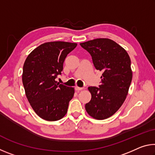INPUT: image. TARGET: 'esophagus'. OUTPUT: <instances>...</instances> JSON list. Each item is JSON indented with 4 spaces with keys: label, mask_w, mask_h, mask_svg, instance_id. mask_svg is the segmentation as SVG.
Returning a JSON list of instances; mask_svg holds the SVG:
<instances>
[{
    "label": "esophagus",
    "mask_w": 155,
    "mask_h": 155,
    "mask_svg": "<svg viewBox=\"0 0 155 155\" xmlns=\"http://www.w3.org/2000/svg\"><path fill=\"white\" fill-rule=\"evenodd\" d=\"M75 90L77 91H80V90H83V87H75Z\"/></svg>",
    "instance_id": "34e87169"
}]
</instances>
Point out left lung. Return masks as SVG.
Returning a JSON list of instances; mask_svg holds the SVG:
<instances>
[{"mask_svg": "<svg viewBox=\"0 0 155 155\" xmlns=\"http://www.w3.org/2000/svg\"><path fill=\"white\" fill-rule=\"evenodd\" d=\"M80 45L91 54L96 69L103 72L99 87H88L91 98L85 109L94 118L107 119L120 108L127 98L133 77L129 55L122 46L107 38Z\"/></svg>", "mask_w": 155, "mask_h": 155, "instance_id": "8db88e82", "label": "left lung"}]
</instances>
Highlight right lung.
I'll list each match as a JSON object with an SVG mask.
<instances>
[{
  "label": "right lung",
  "instance_id": "obj_1",
  "mask_svg": "<svg viewBox=\"0 0 155 155\" xmlns=\"http://www.w3.org/2000/svg\"><path fill=\"white\" fill-rule=\"evenodd\" d=\"M77 44L51 41L41 44L28 54L22 72L26 96L37 115L47 121L61 119L68 111L74 90L56 81L68 54Z\"/></svg>",
  "mask_w": 155,
  "mask_h": 155
}]
</instances>
